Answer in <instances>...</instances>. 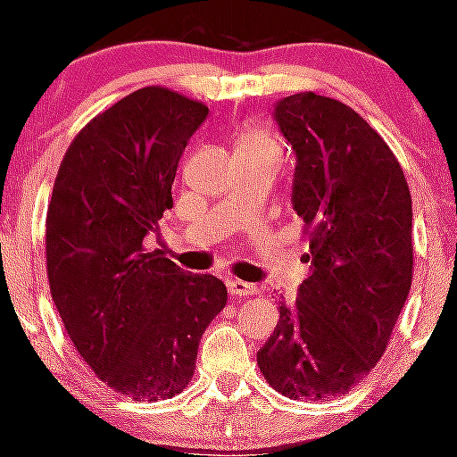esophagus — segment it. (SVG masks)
<instances>
[{"instance_id":"1","label":"esophagus","mask_w":457,"mask_h":457,"mask_svg":"<svg viewBox=\"0 0 457 457\" xmlns=\"http://www.w3.org/2000/svg\"><path fill=\"white\" fill-rule=\"evenodd\" d=\"M225 286H228V292L232 299H241V296L256 295V286H252V283H245V281H238V278H228V281H225Z\"/></svg>"}]
</instances>
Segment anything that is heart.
I'll list each match as a JSON object with an SVG mask.
<instances>
[{"mask_svg":"<svg viewBox=\"0 0 457 457\" xmlns=\"http://www.w3.org/2000/svg\"><path fill=\"white\" fill-rule=\"evenodd\" d=\"M238 156H259V154H270V156H283V145L268 127L250 125L243 129L237 140Z\"/></svg>","mask_w":457,"mask_h":457,"instance_id":"obj_1","label":"heart"}]
</instances>
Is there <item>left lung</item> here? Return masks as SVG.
<instances>
[{
	"mask_svg": "<svg viewBox=\"0 0 457 457\" xmlns=\"http://www.w3.org/2000/svg\"><path fill=\"white\" fill-rule=\"evenodd\" d=\"M274 120L296 156L292 207L303 220L310 274L256 364L292 400L346 395L391 341L413 281V207L382 136L332 97L295 93Z\"/></svg>",
	"mask_w": 457,
	"mask_h": 457,
	"instance_id": "left-lung-1",
	"label": "left lung"
}]
</instances>
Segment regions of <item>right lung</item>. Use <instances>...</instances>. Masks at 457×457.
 Here are the masks:
<instances>
[{"label":"right lung","instance_id":"obj_1","mask_svg":"<svg viewBox=\"0 0 457 457\" xmlns=\"http://www.w3.org/2000/svg\"><path fill=\"white\" fill-rule=\"evenodd\" d=\"M203 102L145 87L97 113L62 158L46 212V272L66 335L113 391L156 402L183 391L198 341L225 308L212 274L145 250Z\"/></svg>","mask_w":457,"mask_h":457}]
</instances>
